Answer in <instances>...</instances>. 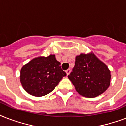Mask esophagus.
Instances as JSON below:
<instances>
[{
	"label": "esophagus",
	"mask_w": 126,
	"mask_h": 126,
	"mask_svg": "<svg viewBox=\"0 0 126 126\" xmlns=\"http://www.w3.org/2000/svg\"><path fill=\"white\" fill-rule=\"evenodd\" d=\"M71 70L70 69H67V71H66V73H67V76H68V75H69V74H70V73H71Z\"/></svg>",
	"instance_id": "34e87169"
}]
</instances>
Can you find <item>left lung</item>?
Returning <instances> with one entry per match:
<instances>
[{"mask_svg": "<svg viewBox=\"0 0 126 126\" xmlns=\"http://www.w3.org/2000/svg\"><path fill=\"white\" fill-rule=\"evenodd\" d=\"M79 94L94 98L105 92L110 82V71L93 53L76 57L75 67L68 76Z\"/></svg>", "mask_w": 126, "mask_h": 126, "instance_id": "1", "label": "left lung"}]
</instances>
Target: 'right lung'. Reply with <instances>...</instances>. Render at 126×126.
<instances>
[{
    "mask_svg": "<svg viewBox=\"0 0 126 126\" xmlns=\"http://www.w3.org/2000/svg\"><path fill=\"white\" fill-rule=\"evenodd\" d=\"M67 75L55 55L34 58L21 70L23 88L31 95L42 97L52 92L62 78Z\"/></svg>",
    "mask_w": 126,
    "mask_h": 126,
    "instance_id": "add662e5",
    "label": "right lung"
}]
</instances>
